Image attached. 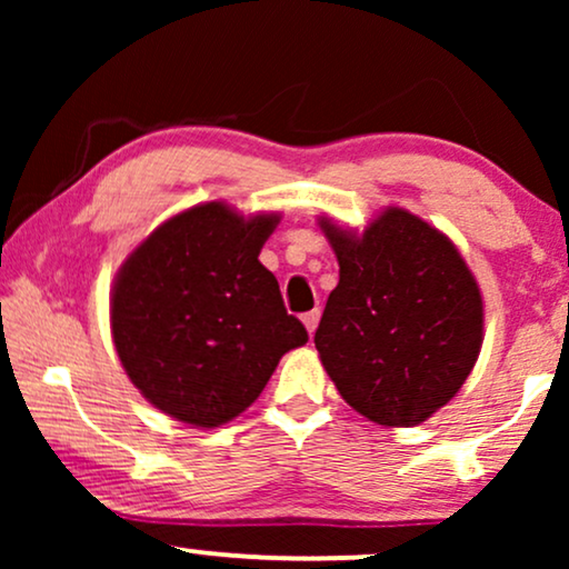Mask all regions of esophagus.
Masks as SVG:
<instances>
[{
	"label": "esophagus",
	"instance_id": "1",
	"mask_svg": "<svg viewBox=\"0 0 569 569\" xmlns=\"http://www.w3.org/2000/svg\"><path fill=\"white\" fill-rule=\"evenodd\" d=\"M318 321H321V310H310V313H306L302 316V323H306V329H308V333L310 337H313L316 333V329H318Z\"/></svg>",
	"mask_w": 569,
	"mask_h": 569
}]
</instances>
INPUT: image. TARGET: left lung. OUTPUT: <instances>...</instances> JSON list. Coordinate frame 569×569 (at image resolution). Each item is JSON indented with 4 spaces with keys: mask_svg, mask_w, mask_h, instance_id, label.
Masks as SVG:
<instances>
[{
    "mask_svg": "<svg viewBox=\"0 0 569 569\" xmlns=\"http://www.w3.org/2000/svg\"><path fill=\"white\" fill-rule=\"evenodd\" d=\"M337 253L316 349L349 407L386 427L425 422L477 365L485 302L453 240L388 207L365 232L318 220Z\"/></svg>",
    "mask_w": 569,
    "mask_h": 569,
    "instance_id": "1",
    "label": "left lung"
}]
</instances>
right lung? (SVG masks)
<instances>
[{
	"instance_id": "add662e5",
	"label": "right lung",
	"mask_w": 569,
	"mask_h": 569,
	"mask_svg": "<svg viewBox=\"0 0 569 569\" xmlns=\"http://www.w3.org/2000/svg\"><path fill=\"white\" fill-rule=\"evenodd\" d=\"M279 214L243 217L207 201L170 217L121 263L111 333L131 383L152 407L220 427L259 399L308 331L284 310L259 261Z\"/></svg>"
}]
</instances>
